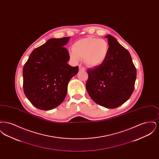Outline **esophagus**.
Listing matches in <instances>:
<instances>
[{
    "instance_id": "34e87169",
    "label": "esophagus",
    "mask_w": 159,
    "mask_h": 159,
    "mask_svg": "<svg viewBox=\"0 0 159 159\" xmlns=\"http://www.w3.org/2000/svg\"><path fill=\"white\" fill-rule=\"evenodd\" d=\"M79 70L80 71H84L85 68L83 67L82 66H79Z\"/></svg>"
}]
</instances>
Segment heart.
I'll return each instance as SVG.
<instances>
[{
	"label": "heart",
	"instance_id": "1",
	"mask_svg": "<svg viewBox=\"0 0 159 159\" xmlns=\"http://www.w3.org/2000/svg\"><path fill=\"white\" fill-rule=\"evenodd\" d=\"M109 52L110 45L106 40L88 37L76 42L73 45V50H70L68 53L71 60L75 63L83 59L86 66L94 68L105 62Z\"/></svg>",
	"mask_w": 159,
	"mask_h": 159
}]
</instances>
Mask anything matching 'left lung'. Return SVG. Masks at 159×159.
I'll list each match as a JSON object with an SVG mask.
<instances>
[{
  "instance_id": "obj_1",
  "label": "left lung",
  "mask_w": 159,
  "mask_h": 159,
  "mask_svg": "<svg viewBox=\"0 0 159 159\" xmlns=\"http://www.w3.org/2000/svg\"><path fill=\"white\" fill-rule=\"evenodd\" d=\"M106 38L110 45L108 57L101 66L88 70L86 88L95 102L107 108H115L131 96L136 70L128 51L111 35Z\"/></svg>"
}]
</instances>
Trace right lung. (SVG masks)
<instances>
[{
	"label": "right lung",
	"mask_w": 159,
	"mask_h": 159,
	"mask_svg": "<svg viewBox=\"0 0 159 159\" xmlns=\"http://www.w3.org/2000/svg\"><path fill=\"white\" fill-rule=\"evenodd\" d=\"M69 37L50 39L33 51L23 67V89L31 103L40 110H49L64 101L70 80L79 67L67 64L70 56L63 47Z\"/></svg>",
	"instance_id": "1"
}]
</instances>
